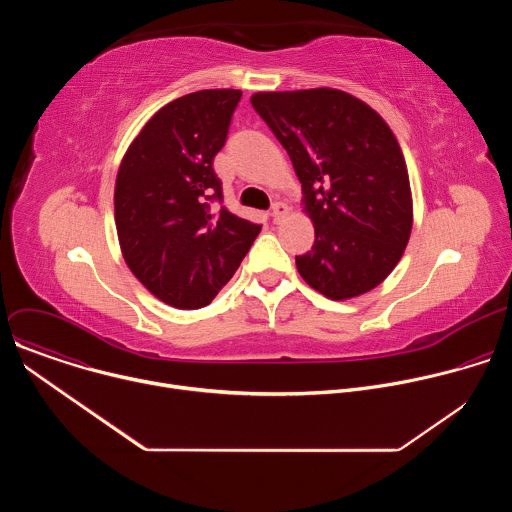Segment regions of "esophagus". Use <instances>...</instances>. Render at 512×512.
I'll return each mask as SVG.
<instances>
[{
	"label": "esophagus",
	"instance_id": "34e87169",
	"mask_svg": "<svg viewBox=\"0 0 512 512\" xmlns=\"http://www.w3.org/2000/svg\"><path fill=\"white\" fill-rule=\"evenodd\" d=\"M287 214V206L283 202H275L271 208V216H273V223H279L281 218Z\"/></svg>",
	"mask_w": 512,
	"mask_h": 512
}]
</instances>
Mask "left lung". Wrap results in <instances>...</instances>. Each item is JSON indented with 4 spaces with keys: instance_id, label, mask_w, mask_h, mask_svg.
<instances>
[{
    "instance_id": "left-lung-1",
    "label": "left lung",
    "mask_w": 512,
    "mask_h": 512,
    "mask_svg": "<svg viewBox=\"0 0 512 512\" xmlns=\"http://www.w3.org/2000/svg\"><path fill=\"white\" fill-rule=\"evenodd\" d=\"M251 103L289 154L314 223L312 251L296 257L300 275L336 302L367 294L395 269L413 227L395 133L338 89L255 93Z\"/></svg>"
}]
</instances>
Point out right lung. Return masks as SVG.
<instances>
[{"label":"right lung","instance_id":"right-lung-1","mask_svg":"<svg viewBox=\"0 0 512 512\" xmlns=\"http://www.w3.org/2000/svg\"><path fill=\"white\" fill-rule=\"evenodd\" d=\"M206 89L164 105L127 148L115 180L123 259L143 287L180 310L208 306L239 269L261 225L229 212L212 170L241 101Z\"/></svg>","mask_w":512,"mask_h":512}]
</instances>
